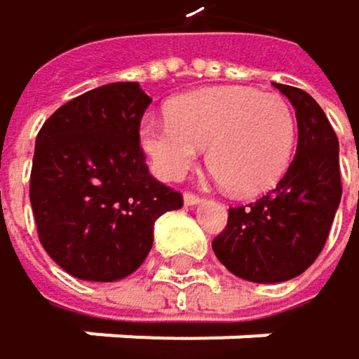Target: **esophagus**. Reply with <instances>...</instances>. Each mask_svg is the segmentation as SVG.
<instances>
[{"label": "esophagus", "mask_w": 359, "mask_h": 359, "mask_svg": "<svg viewBox=\"0 0 359 359\" xmlns=\"http://www.w3.org/2000/svg\"><path fill=\"white\" fill-rule=\"evenodd\" d=\"M184 203H186V205H196V203H201V194H196V192H184Z\"/></svg>", "instance_id": "34e87169"}]
</instances>
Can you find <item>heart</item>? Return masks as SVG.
I'll list each match as a JSON object with an SVG mask.
<instances>
[{"mask_svg": "<svg viewBox=\"0 0 359 359\" xmlns=\"http://www.w3.org/2000/svg\"><path fill=\"white\" fill-rule=\"evenodd\" d=\"M297 139L291 104L252 87H210L180 96L169 117H145L141 145L156 175L182 180L210 145L208 165L238 196H255L287 173Z\"/></svg>", "mask_w": 359, "mask_h": 359, "instance_id": "obj_1", "label": "heart"}]
</instances>
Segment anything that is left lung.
Returning <instances> with one entry per match:
<instances>
[{
  "label": "left lung",
  "mask_w": 359,
  "mask_h": 359,
  "mask_svg": "<svg viewBox=\"0 0 359 359\" xmlns=\"http://www.w3.org/2000/svg\"><path fill=\"white\" fill-rule=\"evenodd\" d=\"M297 117V149L272 192L229 208V220L212 248L218 261L250 283L299 276L325 246L343 194L338 139L323 109L304 89L274 83Z\"/></svg>",
  "instance_id": "8db88e82"
}]
</instances>
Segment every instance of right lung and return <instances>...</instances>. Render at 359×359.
<instances>
[{
    "mask_svg": "<svg viewBox=\"0 0 359 359\" xmlns=\"http://www.w3.org/2000/svg\"><path fill=\"white\" fill-rule=\"evenodd\" d=\"M139 83H109L72 98L36 137L29 201L38 238L62 270L113 283L145 261L154 222L184 205L145 165Z\"/></svg>",
    "mask_w": 359,
    "mask_h": 359,
    "instance_id": "add662e5",
    "label": "right lung"
}]
</instances>
